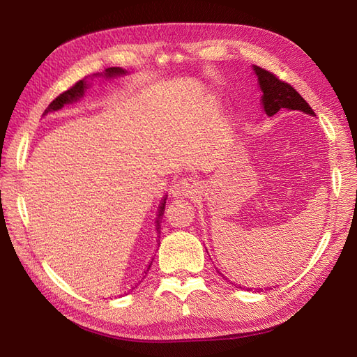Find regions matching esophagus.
Segmentation results:
<instances>
[{"label": "esophagus", "instance_id": "1", "mask_svg": "<svg viewBox=\"0 0 357 357\" xmlns=\"http://www.w3.org/2000/svg\"><path fill=\"white\" fill-rule=\"evenodd\" d=\"M171 193L177 198H193L198 193V186L192 178L183 177L172 185Z\"/></svg>", "mask_w": 357, "mask_h": 357}]
</instances>
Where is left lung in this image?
I'll return each mask as SVG.
<instances>
[{
    "label": "left lung",
    "instance_id": "obj_1",
    "mask_svg": "<svg viewBox=\"0 0 357 357\" xmlns=\"http://www.w3.org/2000/svg\"><path fill=\"white\" fill-rule=\"evenodd\" d=\"M255 71L264 92L262 104L268 116H274L282 109L301 110L307 114L314 116V112H312L308 102L289 83L280 80L274 73L257 66H255Z\"/></svg>",
    "mask_w": 357,
    "mask_h": 357
}]
</instances>
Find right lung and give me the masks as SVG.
Masks as SVG:
<instances>
[{"label":"right lung","mask_w":357,"mask_h":357,"mask_svg":"<svg viewBox=\"0 0 357 357\" xmlns=\"http://www.w3.org/2000/svg\"><path fill=\"white\" fill-rule=\"evenodd\" d=\"M119 74H125V71H123L122 68H119V67H112V68H107V70H105V75H109V77H112V75H119ZM84 89H86V77L82 79V80H79L75 84H73L71 88L67 89L66 92L59 93V95L56 96V98L49 104V107L45 110V114L49 113V112H56V110L62 109V107L66 105V104L77 101V100L80 98V96L84 93ZM165 202H167V197H165L164 199H162V202H160V205H159V208H158V214H156V231H158V234H160L159 229H160L162 215H164V211H165ZM150 265H152V264H149V266H147V269L144 271V274H147ZM143 278H144V275H143ZM139 283H142V282H138V283L135 284V287H137ZM135 287L132 286L128 291L134 290ZM128 291H126V294H128Z\"/></svg>","instance_id":"obj_1"}]
</instances>
